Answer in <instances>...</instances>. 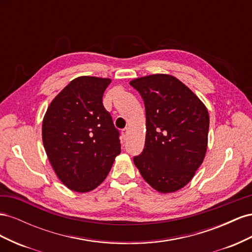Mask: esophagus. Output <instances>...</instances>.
I'll list each match as a JSON object with an SVG mask.
<instances>
[{"label":"esophagus","mask_w":252,"mask_h":252,"mask_svg":"<svg viewBox=\"0 0 252 252\" xmlns=\"http://www.w3.org/2000/svg\"><path fill=\"white\" fill-rule=\"evenodd\" d=\"M128 133H129V128L123 129V131H122V135H123V139H126V138H127Z\"/></svg>","instance_id":"1"}]
</instances>
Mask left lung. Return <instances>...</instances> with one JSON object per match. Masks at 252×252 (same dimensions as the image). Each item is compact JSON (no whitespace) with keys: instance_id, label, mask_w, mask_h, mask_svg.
I'll return each mask as SVG.
<instances>
[{"instance_id":"8db88e82","label":"left lung","mask_w":252,"mask_h":252,"mask_svg":"<svg viewBox=\"0 0 252 252\" xmlns=\"http://www.w3.org/2000/svg\"><path fill=\"white\" fill-rule=\"evenodd\" d=\"M129 84L140 93L146 110L145 146L133 163L157 191H178L192 180L205 158L208 110L173 75L150 74Z\"/></svg>"}]
</instances>
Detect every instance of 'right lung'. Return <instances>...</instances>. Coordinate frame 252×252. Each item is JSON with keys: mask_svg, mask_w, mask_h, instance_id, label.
<instances>
[{"mask_svg": "<svg viewBox=\"0 0 252 252\" xmlns=\"http://www.w3.org/2000/svg\"><path fill=\"white\" fill-rule=\"evenodd\" d=\"M111 79L82 75L53 98L42 123V139L57 177L75 192L101 185L121 154L119 131L102 97Z\"/></svg>", "mask_w": 252, "mask_h": 252, "instance_id": "obj_1", "label": "right lung"}]
</instances>
